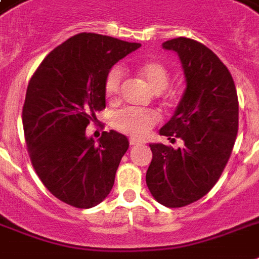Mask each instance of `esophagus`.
Listing matches in <instances>:
<instances>
[{
  "label": "esophagus",
  "mask_w": 259,
  "mask_h": 259,
  "mask_svg": "<svg viewBox=\"0 0 259 259\" xmlns=\"http://www.w3.org/2000/svg\"><path fill=\"white\" fill-rule=\"evenodd\" d=\"M129 142H130V145H132V146L138 145V144H142V141H140V140H137V138H130Z\"/></svg>",
  "instance_id": "34e87169"
}]
</instances>
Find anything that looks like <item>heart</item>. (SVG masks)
<instances>
[{
	"instance_id": "obj_1",
	"label": "heart",
	"mask_w": 259,
	"mask_h": 259,
	"mask_svg": "<svg viewBox=\"0 0 259 259\" xmlns=\"http://www.w3.org/2000/svg\"><path fill=\"white\" fill-rule=\"evenodd\" d=\"M136 74L148 83L150 89L160 93L169 83L170 75L165 64L158 60H145L133 66ZM123 71L121 67H113L106 74L103 90L105 95L110 101H115L119 94ZM158 121V114L150 109H138V107H125L114 114V127L122 133L133 137H144L150 127H153Z\"/></svg>"
}]
</instances>
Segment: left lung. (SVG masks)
<instances>
[{
    "mask_svg": "<svg viewBox=\"0 0 259 259\" xmlns=\"http://www.w3.org/2000/svg\"><path fill=\"white\" fill-rule=\"evenodd\" d=\"M162 48L177 52L187 87L160 134L184 146L150 144L146 185L160 204L177 208L207 195L226 168L238 133V95L229 68L201 42L177 37Z\"/></svg>",
    "mask_w": 259,
    "mask_h": 259,
    "instance_id": "1",
    "label": "left lung"
}]
</instances>
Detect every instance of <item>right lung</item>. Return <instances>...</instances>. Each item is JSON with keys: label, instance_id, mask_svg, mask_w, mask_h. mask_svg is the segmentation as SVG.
<instances>
[{"label": "right lung", "instance_id": "obj_1", "mask_svg": "<svg viewBox=\"0 0 259 259\" xmlns=\"http://www.w3.org/2000/svg\"><path fill=\"white\" fill-rule=\"evenodd\" d=\"M140 47L103 34H75L51 51L30 78L22 107L30 161L46 188L72 207L91 208L113 188L129 141L110 130L95 144L86 127L106 107V74Z\"/></svg>", "mask_w": 259, "mask_h": 259}]
</instances>
